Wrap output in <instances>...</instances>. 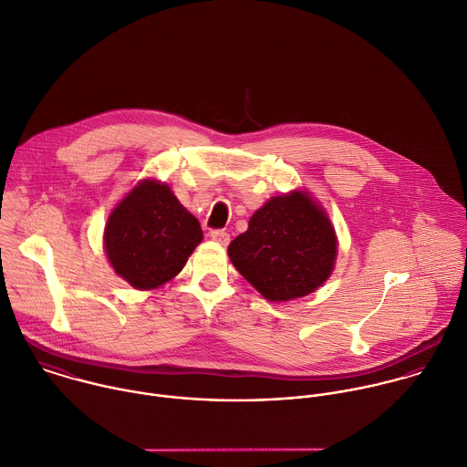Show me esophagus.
<instances>
[{"label":"esophagus","mask_w":467,"mask_h":467,"mask_svg":"<svg viewBox=\"0 0 467 467\" xmlns=\"http://www.w3.org/2000/svg\"><path fill=\"white\" fill-rule=\"evenodd\" d=\"M209 236L214 240V242H218V244H222V245H227L229 244V233H225L223 229H213L211 233H209Z\"/></svg>","instance_id":"34e87169"}]
</instances>
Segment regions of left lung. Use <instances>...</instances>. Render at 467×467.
Wrapping results in <instances>:
<instances>
[{
	"instance_id": "obj_1",
	"label": "left lung",
	"mask_w": 467,
	"mask_h": 467,
	"mask_svg": "<svg viewBox=\"0 0 467 467\" xmlns=\"http://www.w3.org/2000/svg\"><path fill=\"white\" fill-rule=\"evenodd\" d=\"M238 273L267 300L285 302L318 289L331 275L337 236L306 192L271 198L229 245Z\"/></svg>"
}]
</instances>
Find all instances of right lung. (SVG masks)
Listing matches in <instances>:
<instances>
[{"instance_id": "add662e5", "label": "right lung", "mask_w": 467, "mask_h": 467, "mask_svg": "<svg viewBox=\"0 0 467 467\" xmlns=\"http://www.w3.org/2000/svg\"><path fill=\"white\" fill-rule=\"evenodd\" d=\"M202 238L198 220L171 189L145 180L110 213L103 242L121 278L136 289H154L183 269Z\"/></svg>"}]
</instances>
